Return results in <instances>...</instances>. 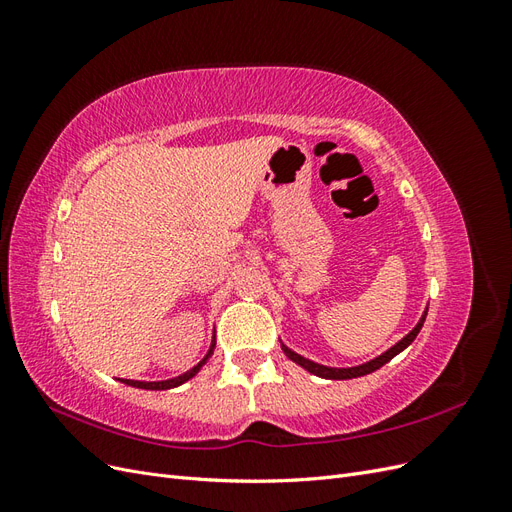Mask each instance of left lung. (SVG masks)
<instances>
[{"mask_svg":"<svg viewBox=\"0 0 512 512\" xmlns=\"http://www.w3.org/2000/svg\"><path fill=\"white\" fill-rule=\"evenodd\" d=\"M425 316H427V312L423 314V318L418 320V324L416 327L401 339V342H397L393 348H389L386 350L384 354H380V356H376L374 361H369V363H363V365H359V367H327V365H318V363H314V361H309V359H305V356H301V354H297V352H292L290 348H286V346H282V350H284V354L288 356L290 361H294L297 365H301L303 369H307L309 374H314V376H320V378H327V380H350V378H359V376H367V374H371V371H376V369H380L382 365H386L389 363L395 354H399L401 350H406L412 342H414V337L418 335V331L423 329V322H425Z\"/></svg>","mask_w":512,"mask_h":512,"instance_id":"obj_1","label":"left lung"}]
</instances>
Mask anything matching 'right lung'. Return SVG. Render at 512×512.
Wrapping results in <instances>:
<instances>
[{"mask_svg":"<svg viewBox=\"0 0 512 512\" xmlns=\"http://www.w3.org/2000/svg\"><path fill=\"white\" fill-rule=\"evenodd\" d=\"M213 348H215V337H213L211 348H209V352H207L205 359L200 361L198 365H194L190 371H185V374L177 376V378L160 380V382H141V380H123V378H121V382H123V384H128V386H136V389H147V391H166V389H175V386H179V384H183V382H188L190 378H194V376L198 374L200 367H203V365L209 361V356L213 354Z\"/></svg>","mask_w":512,"mask_h":512,"instance_id":"obj_1","label":"right lung"}]
</instances>
